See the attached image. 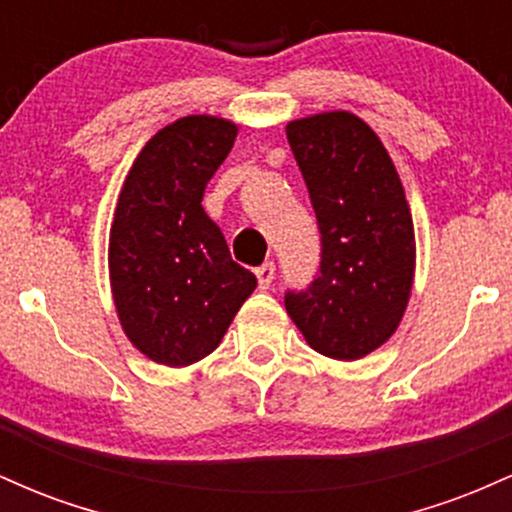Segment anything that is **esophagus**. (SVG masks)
Masks as SVG:
<instances>
[{
	"label": "esophagus",
	"instance_id": "obj_1",
	"mask_svg": "<svg viewBox=\"0 0 512 512\" xmlns=\"http://www.w3.org/2000/svg\"><path fill=\"white\" fill-rule=\"evenodd\" d=\"M274 272H276L274 262H264L262 267L255 269V276H257V284H260V289H269V286H272Z\"/></svg>",
	"mask_w": 512,
	"mask_h": 512
}]
</instances>
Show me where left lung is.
Returning <instances> with one entry per match:
<instances>
[{
  "instance_id": "8db88e82",
  "label": "left lung",
  "mask_w": 512,
  "mask_h": 512,
  "mask_svg": "<svg viewBox=\"0 0 512 512\" xmlns=\"http://www.w3.org/2000/svg\"><path fill=\"white\" fill-rule=\"evenodd\" d=\"M320 228V276L286 293V313L317 354L356 361L397 332L416 269L404 185L378 134L349 110L286 125Z\"/></svg>"
}]
</instances>
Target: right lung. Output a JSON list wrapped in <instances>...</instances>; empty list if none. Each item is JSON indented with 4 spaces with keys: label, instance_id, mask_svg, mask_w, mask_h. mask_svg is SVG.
<instances>
[{
    "label": "right lung",
    "instance_id": "add662e5",
    "mask_svg": "<svg viewBox=\"0 0 512 512\" xmlns=\"http://www.w3.org/2000/svg\"><path fill=\"white\" fill-rule=\"evenodd\" d=\"M236 134V122L216 115L170 122L134 158L117 197L108 243L115 313L132 346L161 366L209 356L257 286L202 207Z\"/></svg>",
    "mask_w": 512,
    "mask_h": 512
}]
</instances>
